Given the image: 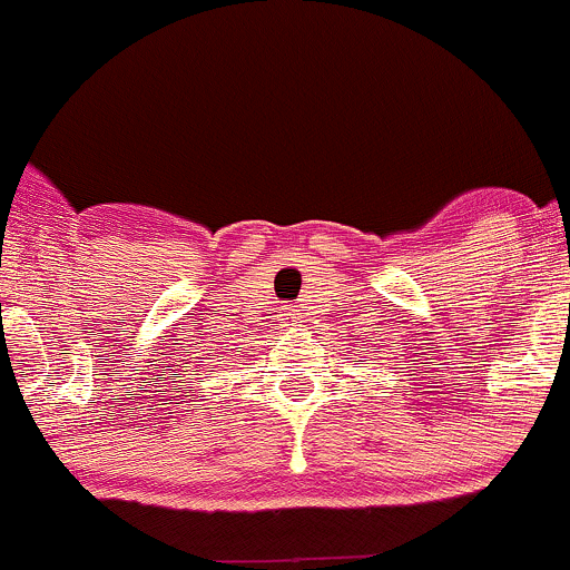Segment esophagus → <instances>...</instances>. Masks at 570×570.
I'll return each mask as SVG.
<instances>
[{"mask_svg":"<svg viewBox=\"0 0 570 570\" xmlns=\"http://www.w3.org/2000/svg\"><path fill=\"white\" fill-rule=\"evenodd\" d=\"M285 315H291V318H293V313H285Z\"/></svg>","mask_w":570,"mask_h":570,"instance_id":"1","label":"esophagus"}]
</instances>
